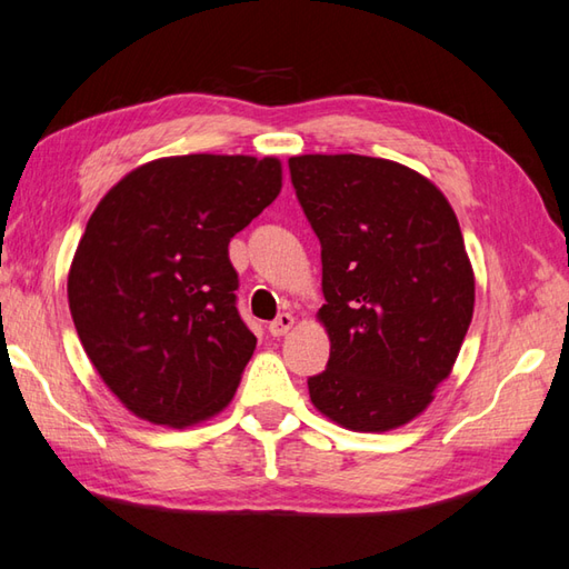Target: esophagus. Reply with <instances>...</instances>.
<instances>
[{"mask_svg": "<svg viewBox=\"0 0 569 569\" xmlns=\"http://www.w3.org/2000/svg\"><path fill=\"white\" fill-rule=\"evenodd\" d=\"M292 327H295V317L289 312H282L274 321H270V327H267V329H270L272 337H284Z\"/></svg>", "mask_w": 569, "mask_h": 569, "instance_id": "34e87169", "label": "esophagus"}]
</instances>
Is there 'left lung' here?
<instances>
[{"instance_id": "obj_1", "label": "left lung", "mask_w": 569, "mask_h": 569, "mask_svg": "<svg viewBox=\"0 0 569 569\" xmlns=\"http://www.w3.org/2000/svg\"><path fill=\"white\" fill-rule=\"evenodd\" d=\"M289 176L321 242L317 317L331 345L309 399L349 431L409 423L451 377L473 319L476 277L451 202L386 158L295 156Z\"/></svg>"}]
</instances>
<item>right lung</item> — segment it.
Listing matches in <instances>:
<instances>
[{"instance_id": "right-lung-1", "label": "right lung", "mask_w": 569, "mask_h": 569, "mask_svg": "<svg viewBox=\"0 0 569 569\" xmlns=\"http://www.w3.org/2000/svg\"><path fill=\"white\" fill-rule=\"evenodd\" d=\"M282 190V163L170 156L106 192L73 254L69 309L93 369L143 421L186 428L232 401L257 339L234 307V232Z\"/></svg>"}]
</instances>
